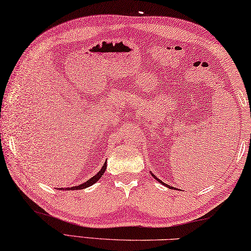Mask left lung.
<instances>
[{"label":"left lung","mask_w":251,"mask_h":251,"mask_svg":"<svg viewBox=\"0 0 251 251\" xmlns=\"http://www.w3.org/2000/svg\"><path fill=\"white\" fill-rule=\"evenodd\" d=\"M152 176H154V179H157V181H159V182H161L162 184H164V186H167V187H168V188H169V189H175L174 187H170V186H169V184H166V183H164V182H162V181H160V179H158V178H157V176H155L154 175H152Z\"/></svg>","instance_id":"obj_1"}]
</instances>
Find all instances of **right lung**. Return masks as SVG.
Returning a JSON list of instances; mask_svg holds the SVG:
<instances>
[{
  "instance_id": "right-lung-1",
  "label": "right lung",
  "mask_w": 251,
  "mask_h": 251,
  "mask_svg": "<svg viewBox=\"0 0 251 251\" xmlns=\"http://www.w3.org/2000/svg\"><path fill=\"white\" fill-rule=\"evenodd\" d=\"M105 168H106V162H104L103 167H102V169L99 171L96 176H93L91 179H89L87 182L82 183V184H80V186H75V187H71V188H67V189H65V188H60L59 190H80V189H85V188H88L90 186H92V184L96 183L98 180L100 179L102 176H103L104 171H105Z\"/></svg>"
}]
</instances>
